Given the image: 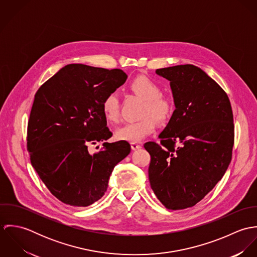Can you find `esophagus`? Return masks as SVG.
Masks as SVG:
<instances>
[{
    "label": "esophagus",
    "mask_w": 257,
    "mask_h": 257,
    "mask_svg": "<svg viewBox=\"0 0 257 257\" xmlns=\"http://www.w3.org/2000/svg\"><path fill=\"white\" fill-rule=\"evenodd\" d=\"M131 146H132V149H133V150H137V149L142 148V146H141L140 144H138V143H132Z\"/></svg>",
    "instance_id": "obj_1"
}]
</instances>
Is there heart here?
Returning <instances> with one entry per match:
<instances>
[{
	"label": "heart",
	"instance_id": "1",
	"mask_svg": "<svg viewBox=\"0 0 257 257\" xmlns=\"http://www.w3.org/2000/svg\"><path fill=\"white\" fill-rule=\"evenodd\" d=\"M131 90L145 100L141 120L133 121L119 127L115 137L119 141L138 143L152 134L155 130V119L158 122L168 121L174 111L170 98L162 95L161 87L152 79L141 75L130 84ZM102 110L106 119L116 122L120 115V101L117 93L109 92L102 100Z\"/></svg>",
	"mask_w": 257,
	"mask_h": 257
}]
</instances>
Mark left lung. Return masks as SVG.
Wrapping results in <instances>:
<instances>
[{"instance_id": "obj_1", "label": "left lung", "mask_w": 257, "mask_h": 257, "mask_svg": "<svg viewBox=\"0 0 257 257\" xmlns=\"http://www.w3.org/2000/svg\"><path fill=\"white\" fill-rule=\"evenodd\" d=\"M170 81L174 110L159 135L148 142V178L157 199L168 210L199 203L224 175L234 144L233 114L220 85L191 64L157 69Z\"/></svg>"}]
</instances>
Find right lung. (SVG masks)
Returning <instances> with one entry per match:
<instances>
[{
    "label": "right lung",
    "instance_id": "obj_1",
    "mask_svg": "<svg viewBox=\"0 0 257 257\" xmlns=\"http://www.w3.org/2000/svg\"><path fill=\"white\" fill-rule=\"evenodd\" d=\"M121 69L69 64L37 90L28 122L27 148L32 165L50 193L74 207L100 200L113 167L131 152L125 141L106 143L102 100L126 80ZM103 142L91 154L88 147Z\"/></svg>",
    "mask_w": 257,
    "mask_h": 257
}]
</instances>
